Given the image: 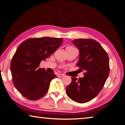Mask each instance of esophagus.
<instances>
[{
  "instance_id": "34e87169",
  "label": "esophagus",
  "mask_w": 125,
  "mask_h": 125,
  "mask_svg": "<svg viewBox=\"0 0 125 125\" xmlns=\"http://www.w3.org/2000/svg\"><path fill=\"white\" fill-rule=\"evenodd\" d=\"M64 75L63 74H58V75H57V76L58 77H63L64 76Z\"/></svg>"
}]
</instances>
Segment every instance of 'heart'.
Listing matches in <instances>:
<instances>
[{
	"instance_id": "heart-1",
	"label": "heart",
	"mask_w": 125,
	"mask_h": 125,
	"mask_svg": "<svg viewBox=\"0 0 125 125\" xmlns=\"http://www.w3.org/2000/svg\"><path fill=\"white\" fill-rule=\"evenodd\" d=\"M67 49H75V48L72 47V46H68V47Z\"/></svg>"
}]
</instances>
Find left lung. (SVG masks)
<instances>
[{
	"instance_id": "8db88e82",
	"label": "left lung",
	"mask_w": 125,
	"mask_h": 125,
	"mask_svg": "<svg viewBox=\"0 0 125 125\" xmlns=\"http://www.w3.org/2000/svg\"><path fill=\"white\" fill-rule=\"evenodd\" d=\"M73 43L80 51L76 66L84 70V77H72L67 87L69 98L78 103L87 102L101 92L109 74L108 55L100 43L93 39H76Z\"/></svg>"
}]
</instances>
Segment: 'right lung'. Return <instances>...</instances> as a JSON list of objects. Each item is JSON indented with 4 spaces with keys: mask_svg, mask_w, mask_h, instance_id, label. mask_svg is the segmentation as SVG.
Masks as SVG:
<instances>
[{
    "mask_svg": "<svg viewBox=\"0 0 125 125\" xmlns=\"http://www.w3.org/2000/svg\"><path fill=\"white\" fill-rule=\"evenodd\" d=\"M63 38H29L22 42L12 58L10 69L13 83L18 92L30 100L41 99L47 93L56 75L39 67L57 49Z\"/></svg>",
    "mask_w": 125,
    "mask_h": 125,
    "instance_id": "add662e5",
    "label": "right lung"
}]
</instances>
